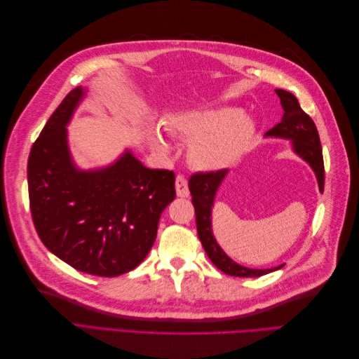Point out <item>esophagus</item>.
Here are the masks:
<instances>
[{
  "label": "esophagus",
  "instance_id": "1",
  "mask_svg": "<svg viewBox=\"0 0 359 359\" xmlns=\"http://www.w3.org/2000/svg\"><path fill=\"white\" fill-rule=\"evenodd\" d=\"M175 189H177V194L180 198H187L190 191H189V186H187V180L184 175H177L175 180Z\"/></svg>",
  "mask_w": 359,
  "mask_h": 359
}]
</instances>
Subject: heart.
I'll return each instance as SVG.
<instances>
[{
  "label": "heart",
  "instance_id": "obj_1",
  "mask_svg": "<svg viewBox=\"0 0 359 359\" xmlns=\"http://www.w3.org/2000/svg\"><path fill=\"white\" fill-rule=\"evenodd\" d=\"M169 130L193 142L190 160L205 170L222 169L233 165L241 157L253 136L250 118L233 107L181 114L169 121ZM156 145L168 151V140L156 135Z\"/></svg>",
  "mask_w": 359,
  "mask_h": 359
}]
</instances>
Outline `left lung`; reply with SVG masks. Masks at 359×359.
<instances>
[{
	"label": "left lung",
	"instance_id": "left-lung-1",
	"mask_svg": "<svg viewBox=\"0 0 359 359\" xmlns=\"http://www.w3.org/2000/svg\"><path fill=\"white\" fill-rule=\"evenodd\" d=\"M276 94L280 97V103L285 114L281 116V121L271 130H268L265 136L290 139L293 151L311 166L314 173H316L319 190L323 191L325 168L316 124L301 109L298 99L292 93L285 90H276ZM226 173L227 169L214 172H196L189 180L191 202L194 206V214H196L198 235L206 255H208L211 262L217 268L223 271L224 274L233 277H260L268 273H273L276 269H280L283 265L271 269H252L238 265L217 244L211 231V210L214 205L215 193L219 190Z\"/></svg>",
	"mask_w": 359,
	"mask_h": 359
}]
</instances>
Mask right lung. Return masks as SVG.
<instances>
[{"mask_svg":"<svg viewBox=\"0 0 359 359\" xmlns=\"http://www.w3.org/2000/svg\"><path fill=\"white\" fill-rule=\"evenodd\" d=\"M83 94L78 86L66 95L31 148L29 210L49 252L82 273L116 277L149 253L177 196L175 173L148 169L130 151L109 168L76 169L66 126Z\"/></svg>","mask_w":359,"mask_h":359,"instance_id":"obj_1","label":"right lung"}]
</instances>
